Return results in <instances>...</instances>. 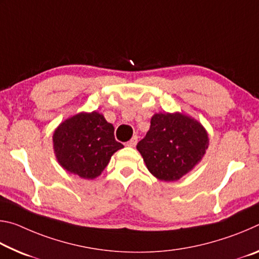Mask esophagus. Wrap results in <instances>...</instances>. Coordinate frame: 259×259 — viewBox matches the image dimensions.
<instances>
[{
	"label": "esophagus",
	"mask_w": 259,
	"mask_h": 259,
	"mask_svg": "<svg viewBox=\"0 0 259 259\" xmlns=\"http://www.w3.org/2000/svg\"><path fill=\"white\" fill-rule=\"evenodd\" d=\"M137 142H138V137H137V136H134V137L131 138L128 143H126V146L135 147L136 145H137Z\"/></svg>",
	"instance_id": "obj_1"
}]
</instances>
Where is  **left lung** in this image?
<instances>
[{"instance_id": "obj_1", "label": "left lung", "mask_w": 259, "mask_h": 259, "mask_svg": "<svg viewBox=\"0 0 259 259\" xmlns=\"http://www.w3.org/2000/svg\"><path fill=\"white\" fill-rule=\"evenodd\" d=\"M208 145L207 130L195 119L179 112L156 113L137 150L153 176L175 182L202 160Z\"/></svg>"}]
</instances>
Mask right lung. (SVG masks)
Returning a JSON list of instances; mask_svg holds the SVG:
<instances>
[{"label": "right lung", "instance_id": "add662e5", "mask_svg": "<svg viewBox=\"0 0 259 259\" xmlns=\"http://www.w3.org/2000/svg\"><path fill=\"white\" fill-rule=\"evenodd\" d=\"M52 142L59 164L84 179L98 177L114 153L123 148L114 138L113 124L96 111L78 113L61 122Z\"/></svg>", "mask_w": 259, "mask_h": 259}]
</instances>
